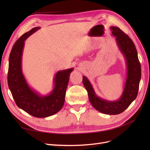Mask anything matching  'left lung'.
I'll use <instances>...</instances> for the list:
<instances>
[{
  "label": "left lung",
  "instance_id": "8db88e82",
  "mask_svg": "<svg viewBox=\"0 0 150 150\" xmlns=\"http://www.w3.org/2000/svg\"><path fill=\"white\" fill-rule=\"evenodd\" d=\"M112 34L118 49L123 55L126 66V79L123 91L120 98L110 101L98 96L93 85L86 76H83V83L88 93L89 100L98 111L106 115H118L123 112L137 98L142 72L138 53L133 42L117 27H111Z\"/></svg>",
  "mask_w": 150,
  "mask_h": 150
}]
</instances>
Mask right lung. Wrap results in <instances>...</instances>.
<instances>
[{"mask_svg": "<svg viewBox=\"0 0 150 150\" xmlns=\"http://www.w3.org/2000/svg\"><path fill=\"white\" fill-rule=\"evenodd\" d=\"M36 27L27 32L13 45L8 59V86L19 108L37 117L51 116L64 106L66 89L73 67L57 71L54 77L53 88L49 94H40L29 85L22 72V54L25 40L40 29Z\"/></svg>", "mask_w": 150, "mask_h": 150, "instance_id": "add662e5", "label": "right lung"}]
</instances>
